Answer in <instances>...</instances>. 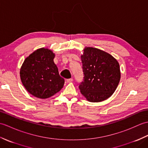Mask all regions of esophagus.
Instances as JSON below:
<instances>
[{
  "mask_svg": "<svg viewBox=\"0 0 148 148\" xmlns=\"http://www.w3.org/2000/svg\"><path fill=\"white\" fill-rule=\"evenodd\" d=\"M72 81H73V79H72V78H70V79H66V81H67V83H71V82H72Z\"/></svg>",
  "mask_w": 148,
  "mask_h": 148,
  "instance_id": "obj_1",
  "label": "esophagus"
}]
</instances>
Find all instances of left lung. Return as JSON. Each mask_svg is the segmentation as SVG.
Listing matches in <instances>:
<instances>
[{"label":"left lung","mask_w":148,"mask_h":148,"mask_svg":"<svg viewBox=\"0 0 148 148\" xmlns=\"http://www.w3.org/2000/svg\"><path fill=\"white\" fill-rule=\"evenodd\" d=\"M81 56L84 79L79 88L88 101L99 102L108 99L117 88L121 72L118 62L98 48L85 47Z\"/></svg>","instance_id":"obj_1"}]
</instances>
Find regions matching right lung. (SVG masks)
Listing matches in <instances>:
<instances>
[{"label":"right lung","mask_w":148,"mask_h":148,"mask_svg":"<svg viewBox=\"0 0 148 148\" xmlns=\"http://www.w3.org/2000/svg\"><path fill=\"white\" fill-rule=\"evenodd\" d=\"M55 53L48 48H39L25 60L20 69V79L31 95L45 99L60 91L65 81L54 63Z\"/></svg>","instance_id":"obj_1"}]
</instances>
